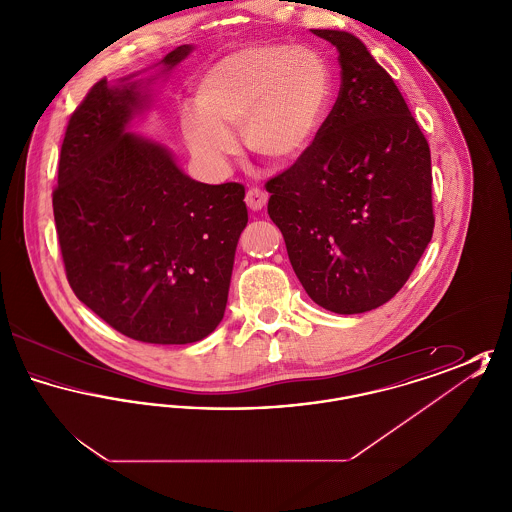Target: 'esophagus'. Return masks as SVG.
<instances>
[{"instance_id":"1","label":"esophagus","mask_w":512,"mask_h":512,"mask_svg":"<svg viewBox=\"0 0 512 512\" xmlns=\"http://www.w3.org/2000/svg\"><path fill=\"white\" fill-rule=\"evenodd\" d=\"M268 194L259 190V188H249L247 194H245V205L251 209V211H261L265 205H267Z\"/></svg>"}]
</instances>
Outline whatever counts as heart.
I'll list each match as a JSON object with an SVG mask.
<instances>
[{
    "label": "heart",
    "mask_w": 512,
    "mask_h": 512,
    "mask_svg": "<svg viewBox=\"0 0 512 512\" xmlns=\"http://www.w3.org/2000/svg\"><path fill=\"white\" fill-rule=\"evenodd\" d=\"M328 61L313 49L251 44L226 53L201 74L195 109L180 113L186 146L219 169L236 151L240 130L251 153L272 165H292L315 146L334 103Z\"/></svg>",
    "instance_id": "1"
}]
</instances>
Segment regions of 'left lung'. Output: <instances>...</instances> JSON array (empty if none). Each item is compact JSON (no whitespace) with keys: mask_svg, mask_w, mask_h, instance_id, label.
I'll return each mask as SVG.
<instances>
[{"mask_svg":"<svg viewBox=\"0 0 512 512\" xmlns=\"http://www.w3.org/2000/svg\"><path fill=\"white\" fill-rule=\"evenodd\" d=\"M313 34L340 53V94L315 146L268 180V215L309 297L357 315L388 303L432 240L430 146L357 36Z\"/></svg>","mask_w":512,"mask_h":512,"instance_id":"left-lung-1","label":"left lung"}]
</instances>
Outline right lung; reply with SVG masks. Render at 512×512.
Returning <instances> with one entry per match:
<instances>
[{
  "mask_svg": "<svg viewBox=\"0 0 512 512\" xmlns=\"http://www.w3.org/2000/svg\"><path fill=\"white\" fill-rule=\"evenodd\" d=\"M190 51L161 65L171 71ZM128 78H101L67 124L53 190L65 272L74 295L124 336L194 343L224 317L245 188L195 182L167 147L128 132L149 99Z\"/></svg>",
  "mask_w": 512,
  "mask_h": 512,
  "instance_id": "right-lung-1",
  "label": "right lung"
}]
</instances>
